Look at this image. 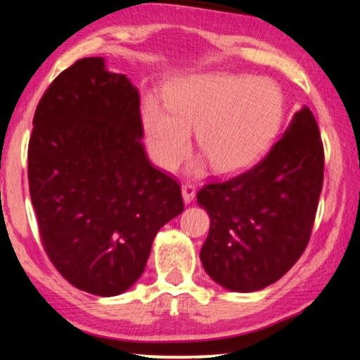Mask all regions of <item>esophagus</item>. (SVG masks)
I'll list each match as a JSON object with an SVG mask.
<instances>
[{
    "mask_svg": "<svg viewBox=\"0 0 360 360\" xmlns=\"http://www.w3.org/2000/svg\"><path fill=\"white\" fill-rule=\"evenodd\" d=\"M181 191H182V198H184V202L191 203L195 197V186L191 184V182H186V184H182Z\"/></svg>",
    "mask_w": 360,
    "mask_h": 360,
    "instance_id": "obj_1",
    "label": "esophagus"
}]
</instances>
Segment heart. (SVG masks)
<instances>
[{
	"mask_svg": "<svg viewBox=\"0 0 360 360\" xmlns=\"http://www.w3.org/2000/svg\"><path fill=\"white\" fill-rule=\"evenodd\" d=\"M285 112L279 85L266 77L208 75L182 79L168 90L165 108L146 101L143 127L149 154L163 169H174L198 150L212 172L233 174L252 167L271 148Z\"/></svg>",
	"mask_w": 360,
	"mask_h": 360,
	"instance_id": "heart-1",
	"label": "heart"
}]
</instances>
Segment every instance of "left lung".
<instances>
[{"mask_svg":"<svg viewBox=\"0 0 360 360\" xmlns=\"http://www.w3.org/2000/svg\"><path fill=\"white\" fill-rule=\"evenodd\" d=\"M324 181V146L304 106L252 168L212 181L197 193L211 227L200 259L225 289L260 290L276 283L308 246Z\"/></svg>","mask_w":360,"mask_h":360,"instance_id":"8db88e82","label":"left lung"}]
</instances>
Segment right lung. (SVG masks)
Wrapping results in <instances>:
<instances>
[{
    "label": "right lung",
    "mask_w": 360,
    "mask_h": 360,
    "mask_svg": "<svg viewBox=\"0 0 360 360\" xmlns=\"http://www.w3.org/2000/svg\"><path fill=\"white\" fill-rule=\"evenodd\" d=\"M33 125L28 182L47 257L77 289L122 294L184 210L179 182L146 157L138 89L101 57L77 60L49 85Z\"/></svg>",
    "instance_id": "right-lung-1"
}]
</instances>
